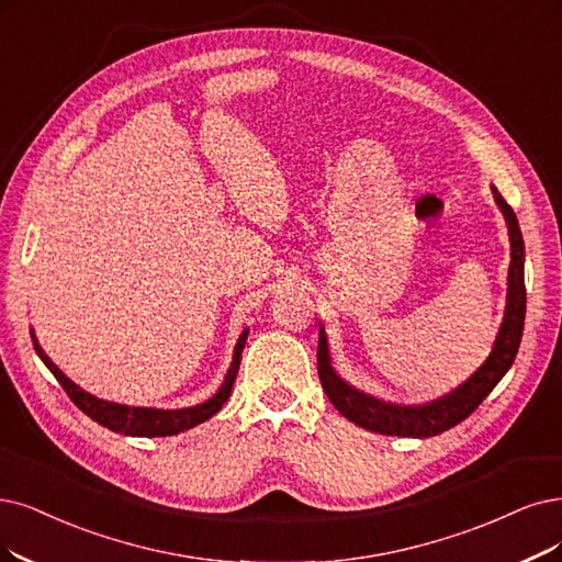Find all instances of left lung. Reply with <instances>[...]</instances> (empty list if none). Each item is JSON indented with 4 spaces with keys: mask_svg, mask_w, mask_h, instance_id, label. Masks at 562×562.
I'll list each match as a JSON object with an SVG mask.
<instances>
[{
    "mask_svg": "<svg viewBox=\"0 0 562 562\" xmlns=\"http://www.w3.org/2000/svg\"><path fill=\"white\" fill-rule=\"evenodd\" d=\"M493 199L501 207L509 247H512V261L507 273V305L505 317L497 330L495 342L488 359L476 368L474 375L463 382L459 389H453L447 396L430 401L426 405H398L382 398L370 396L366 391L351 386L342 380L334 363H330V349L326 340L324 324H319V345H317V370L319 380L326 391L328 401L342 414L345 419L355 422L357 426L382 432V435H398V438H430V435H440L456 424L468 419L470 414L482 405V401L495 389V384L505 378V372L512 368L518 345L524 336V322H526V282H524V263H526V245L521 236V226L512 211V205L503 199V194L491 184Z\"/></svg>",
    "mask_w": 562,
    "mask_h": 562,
    "instance_id": "1",
    "label": "left lung"
}]
</instances>
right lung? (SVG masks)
Returning a JSON list of instances; mask_svg holds the SVG:
<instances>
[{"label": "right lung", "instance_id": "1", "mask_svg": "<svg viewBox=\"0 0 562 562\" xmlns=\"http://www.w3.org/2000/svg\"><path fill=\"white\" fill-rule=\"evenodd\" d=\"M32 334V342L38 359L46 363V368L53 372L55 380L61 384V389L67 391V396L76 403V407H80L82 412L88 414L90 419H94L97 424H101L103 428H109L113 432H122V435H132V438H166V435H178L182 430H190L203 422H207L222 409V405L232 396V389L238 375L240 368V355L247 342V334L249 328H245L236 347H234V359L232 366H228L226 375L222 386L215 391L213 398H207L201 405L194 407H182V409H157V407H134V405H120V403H111L92 396L86 389H80L76 382H71L65 372H61L50 357L44 351V347L38 345L34 328H30Z\"/></svg>", "mask_w": 562, "mask_h": 562}]
</instances>
